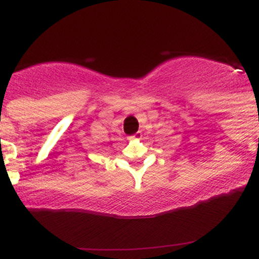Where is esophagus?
Here are the masks:
<instances>
[{"label":"esophagus","instance_id":"1","mask_svg":"<svg viewBox=\"0 0 259 259\" xmlns=\"http://www.w3.org/2000/svg\"><path fill=\"white\" fill-rule=\"evenodd\" d=\"M141 139H142L141 132H138L136 134H134L133 136H129V140H141Z\"/></svg>","mask_w":259,"mask_h":259}]
</instances>
